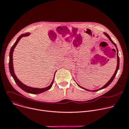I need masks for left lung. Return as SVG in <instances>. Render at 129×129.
I'll return each instance as SVG.
<instances>
[{
  "label": "left lung",
  "mask_w": 129,
  "mask_h": 129,
  "mask_svg": "<svg viewBox=\"0 0 129 129\" xmlns=\"http://www.w3.org/2000/svg\"><path fill=\"white\" fill-rule=\"evenodd\" d=\"M104 35L107 37L109 39V40L111 42V43L115 46V47H116V52H117V66H116V70H115V72L114 73V74H113V75L112 76V77H111V78L110 79V80L105 85H104L102 87H101V88H99V89H96V90H88V89H86V88H84V87H82V86H80L76 81H75H75L76 82V83H77V84L78 85V86L79 87H80V88H82V89H84V90H86V91H91V92H95V91H99V90H102V89H104V88H106L107 87H108L110 84H111V83H112V82L113 81V80H114V79L115 78V76H116V73H117V71H118V69H119V56H118V49H117V46H116V44L112 40V39H111V38H110V37L109 36V35L108 34H107L106 33H104Z\"/></svg>",
  "instance_id": "1"
}]
</instances>
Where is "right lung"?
<instances>
[{
	"label": "right lung",
	"instance_id": "1",
	"mask_svg": "<svg viewBox=\"0 0 129 129\" xmlns=\"http://www.w3.org/2000/svg\"><path fill=\"white\" fill-rule=\"evenodd\" d=\"M30 33H27L21 35L19 37L17 38L15 43L14 44V45L11 47V50H10V54H9V58H10V60H9V69H10V73H11L12 77L13 78L15 83L17 84V85L18 86H19L21 89H22L23 90L25 91L26 92L31 93V94H40V93H41L42 92H45L47 90H48L49 89H50L51 88V87H52V85L53 84V83L55 73H56L57 71H56V72H54V77H53V79L52 81L51 82V84L48 86H47L46 87H45V88H34V87H30V86H28L24 84L23 83H22L19 79L17 78L16 75L15 74L14 70L13 63V52H14V48H15L16 46L17 45L18 43L19 42L20 40L22 37H23L28 36L30 35Z\"/></svg>",
	"mask_w": 129,
	"mask_h": 129
}]
</instances>
